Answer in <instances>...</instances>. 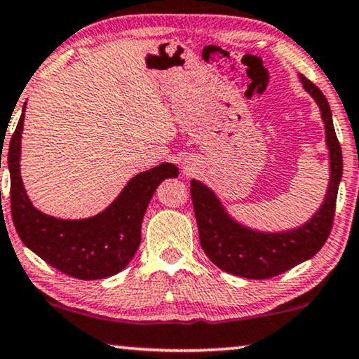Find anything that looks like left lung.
I'll list each match as a JSON object with an SVG mask.
<instances>
[{
  "instance_id": "left-lung-1",
  "label": "left lung",
  "mask_w": 359,
  "mask_h": 359,
  "mask_svg": "<svg viewBox=\"0 0 359 359\" xmlns=\"http://www.w3.org/2000/svg\"><path fill=\"white\" fill-rule=\"evenodd\" d=\"M299 81L320 110L330 162V180L324 202L308 222L287 231L252 230L230 217L214 191L201 181H191V197L201 246L218 269L238 277L262 280L287 272L316 256L330 235L339 184L344 173L341 149L325 95L304 76L299 74Z\"/></svg>"
}]
</instances>
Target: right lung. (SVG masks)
<instances>
[{"label": "right lung", "mask_w": 359, "mask_h": 359, "mask_svg": "<svg viewBox=\"0 0 359 359\" xmlns=\"http://www.w3.org/2000/svg\"><path fill=\"white\" fill-rule=\"evenodd\" d=\"M24 111L25 103L6 160L11 175V214L19 238L46 264L69 277L98 280L121 272L141 244L142 218L155 189L167 178H176L178 168L162 163L136 175L105 210L93 217L63 220L46 215L32 205L20 178Z\"/></svg>", "instance_id": "right-lung-1"}]
</instances>
